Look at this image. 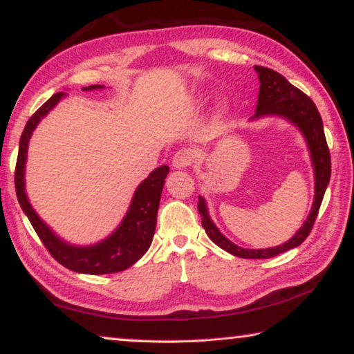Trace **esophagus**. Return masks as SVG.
Wrapping results in <instances>:
<instances>
[{"instance_id":"34e87169","label":"esophagus","mask_w":354,"mask_h":354,"mask_svg":"<svg viewBox=\"0 0 354 354\" xmlns=\"http://www.w3.org/2000/svg\"><path fill=\"white\" fill-rule=\"evenodd\" d=\"M195 158H196L195 149L192 148L178 149L175 156H173V167H175V169H185V167L194 164Z\"/></svg>"}]
</instances>
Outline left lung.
<instances>
[{"label": "left lung", "mask_w": 354, "mask_h": 354, "mask_svg": "<svg viewBox=\"0 0 354 354\" xmlns=\"http://www.w3.org/2000/svg\"><path fill=\"white\" fill-rule=\"evenodd\" d=\"M254 68L261 82L254 117L281 115L290 120L293 124H297L299 128L308 142L315 173V198L313 203V209H310L304 225L299 227L297 234L289 242L267 250H245L237 247L231 241H227L217 230V226L212 223V220L209 218L206 203L201 196L198 198V212L201 215V225L205 227L206 234L220 248H223L227 253L237 257H243V259H268V257L278 256L287 250L301 245L306 241L309 232L313 231L323 195H325L326 185L329 183V176H331V156H329L326 137L325 133H323L322 117L319 111H317L314 101L306 93L299 91V88L292 86L278 71L261 67V65H254Z\"/></svg>", "instance_id": "obj_1"}]
</instances>
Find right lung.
<instances>
[{"mask_svg":"<svg viewBox=\"0 0 354 354\" xmlns=\"http://www.w3.org/2000/svg\"><path fill=\"white\" fill-rule=\"evenodd\" d=\"M101 87L103 86H88L84 87V91H95V88ZM64 95V92L53 95L45 104H41L32 113V117L28 120L26 127L23 129L19 158H17L15 165L17 198H19L21 209L28 215L34 231L37 232L48 253L55 257L59 263H62L64 267L77 273L88 274H106L127 270L128 267L133 266L134 262L139 261L147 253L149 245H151L160 192H162L167 173H169V167H158L154 171L149 173L145 181H142L136 190L127 217L122 221V225L117 227V231L111 237H107L106 241L92 245V247H73V245L62 242L56 234H53V231L39 218L32 206L29 205L25 194V162L28 142L31 139L34 128L37 127L40 118H44L57 104V101Z\"/></svg>","mask_w":354,"mask_h":354,"instance_id":"add662e5","label":"right lung"}]
</instances>
